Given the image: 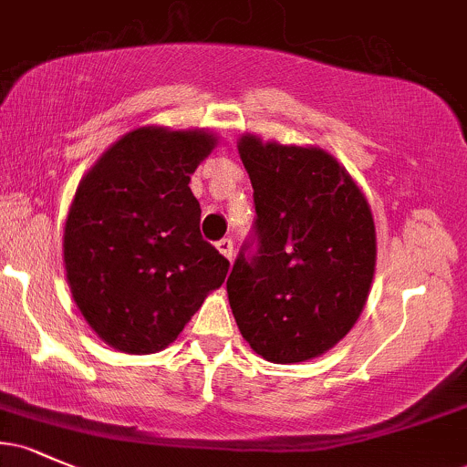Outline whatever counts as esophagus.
<instances>
[{
  "label": "esophagus",
  "mask_w": 467,
  "mask_h": 467,
  "mask_svg": "<svg viewBox=\"0 0 467 467\" xmlns=\"http://www.w3.org/2000/svg\"><path fill=\"white\" fill-rule=\"evenodd\" d=\"M234 245H233V239H222V241H217V250L222 252L223 256H226V259H230L233 261V250Z\"/></svg>",
  "instance_id": "esophagus-1"
}]
</instances>
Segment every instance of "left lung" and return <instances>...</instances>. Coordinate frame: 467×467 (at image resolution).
I'll return each instance as SVG.
<instances>
[{
    "mask_svg": "<svg viewBox=\"0 0 467 467\" xmlns=\"http://www.w3.org/2000/svg\"><path fill=\"white\" fill-rule=\"evenodd\" d=\"M239 155L256 219L228 276L230 307L241 336L267 362L312 360L349 334L367 303L375 272L371 208L323 149L245 133Z\"/></svg>",
    "mask_w": 467,
    "mask_h": 467,
    "instance_id": "1",
    "label": "left lung"
}]
</instances>
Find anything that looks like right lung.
I'll list each match as a JSON object with an SVG mask.
<instances>
[{"mask_svg":"<svg viewBox=\"0 0 467 467\" xmlns=\"http://www.w3.org/2000/svg\"><path fill=\"white\" fill-rule=\"evenodd\" d=\"M215 144L203 130L140 127L80 180L63 234L66 275L80 314L118 351H162L226 281L230 264L202 239L189 186Z\"/></svg>","mask_w":467,"mask_h":467,"instance_id":"1","label":"right lung"}]
</instances>
